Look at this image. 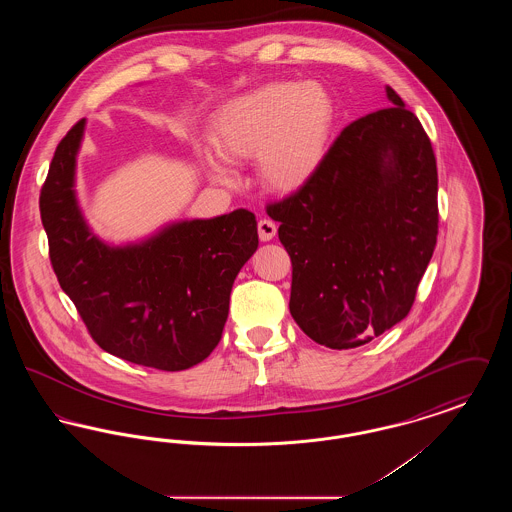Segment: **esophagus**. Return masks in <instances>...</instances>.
Segmentation results:
<instances>
[{
    "label": "esophagus",
    "instance_id": "1",
    "mask_svg": "<svg viewBox=\"0 0 512 512\" xmlns=\"http://www.w3.org/2000/svg\"><path fill=\"white\" fill-rule=\"evenodd\" d=\"M257 230H259V238H261L263 242H270V240L276 236V224L270 219L259 220Z\"/></svg>",
    "mask_w": 512,
    "mask_h": 512
}]
</instances>
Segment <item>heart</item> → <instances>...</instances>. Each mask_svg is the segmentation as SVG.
<instances>
[{"mask_svg": "<svg viewBox=\"0 0 512 512\" xmlns=\"http://www.w3.org/2000/svg\"><path fill=\"white\" fill-rule=\"evenodd\" d=\"M338 107L318 82H270L230 101L215 117L209 140L222 159H257L261 182L274 192L303 188L326 159ZM205 165L219 182L232 176L219 161Z\"/></svg>", "mask_w": 512, "mask_h": 512, "instance_id": "b5f03b06", "label": "heart"}]
</instances>
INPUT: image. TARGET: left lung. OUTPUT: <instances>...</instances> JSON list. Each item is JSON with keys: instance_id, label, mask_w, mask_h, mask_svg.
<instances>
[{"instance_id": "8db88e82", "label": "left lung", "mask_w": 512, "mask_h": 512, "mask_svg": "<svg viewBox=\"0 0 512 512\" xmlns=\"http://www.w3.org/2000/svg\"><path fill=\"white\" fill-rule=\"evenodd\" d=\"M391 105L351 122L317 174L268 203L292 259L290 313L330 349L374 340L409 315L438 240V167L422 124Z\"/></svg>"}]
</instances>
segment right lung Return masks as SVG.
I'll return each instance as SVG.
<instances>
[{"label": "right lung", "mask_w": 512, "mask_h": 512, "mask_svg": "<svg viewBox=\"0 0 512 512\" xmlns=\"http://www.w3.org/2000/svg\"><path fill=\"white\" fill-rule=\"evenodd\" d=\"M84 124L59 142L40 192L53 272L103 351L134 365L186 370L219 345L232 284L259 245L255 215L236 209L174 222L142 244H103L74 195Z\"/></svg>", "instance_id": "obj_1"}]
</instances>
